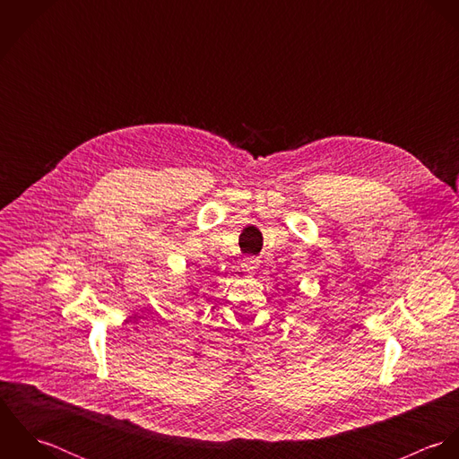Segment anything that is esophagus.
Returning <instances> with one entry per match:
<instances>
[{
    "label": "esophagus",
    "mask_w": 459,
    "mask_h": 459,
    "mask_svg": "<svg viewBox=\"0 0 459 459\" xmlns=\"http://www.w3.org/2000/svg\"><path fill=\"white\" fill-rule=\"evenodd\" d=\"M260 266V260H256V258H246L244 263H242V268L246 270V272H253V270H256Z\"/></svg>",
    "instance_id": "esophagus-1"
}]
</instances>
